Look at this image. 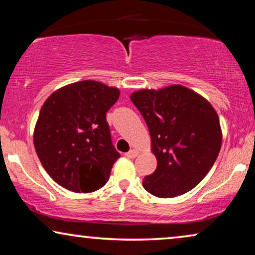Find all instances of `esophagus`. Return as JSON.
I'll return each mask as SVG.
<instances>
[{"instance_id":"34e87169","label":"esophagus","mask_w":255,"mask_h":255,"mask_svg":"<svg viewBox=\"0 0 255 255\" xmlns=\"http://www.w3.org/2000/svg\"><path fill=\"white\" fill-rule=\"evenodd\" d=\"M138 154H139V152L137 151V149H130V151L127 153V156L130 159H134L135 156H138Z\"/></svg>"}]
</instances>
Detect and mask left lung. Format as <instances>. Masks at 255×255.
Here are the masks:
<instances>
[{
	"mask_svg": "<svg viewBox=\"0 0 255 255\" xmlns=\"http://www.w3.org/2000/svg\"><path fill=\"white\" fill-rule=\"evenodd\" d=\"M151 134L158 166L144 177L156 197L186 194L209 173L222 146L218 115L207 100L183 86L139 90L131 95Z\"/></svg>",
	"mask_w": 255,
	"mask_h": 255,
	"instance_id": "obj_1",
	"label": "left lung"
}]
</instances>
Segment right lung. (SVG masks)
I'll return each instance as SVG.
<instances>
[{
	"mask_svg": "<svg viewBox=\"0 0 255 255\" xmlns=\"http://www.w3.org/2000/svg\"><path fill=\"white\" fill-rule=\"evenodd\" d=\"M118 97L117 88L86 80L62 87L45 101L34 128V148L61 187L92 193L108 182L121 154L106 115Z\"/></svg>",
	"mask_w": 255,
	"mask_h": 255,
	"instance_id": "obj_1",
	"label": "right lung"
}]
</instances>
